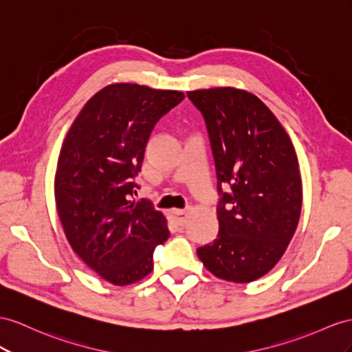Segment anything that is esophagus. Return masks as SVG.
Returning <instances> with one entry per match:
<instances>
[{"instance_id":"esophagus-1","label":"esophagus","mask_w":352,"mask_h":352,"mask_svg":"<svg viewBox=\"0 0 352 352\" xmlns=\"http://www.w3.org/2000/svg\"><path fill=\"white\" fill-rule=\"evenodd\" d=\"M170 217H173V220L175 221V224H178V226H183L187 220V214L183 210H173L170 211Z\"/></svg>"}]
</instances>
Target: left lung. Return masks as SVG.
<instances>
[{"instance_id": "left-lung-1", "label": "left lung", "mask_w": 352, "mask_h": 352, "mask_svg": "<svg viewBox=\"0 0 352 352\" xmlns=\"http://www.w3.org/2000/svg\"><path fill=\"white\" fill-rule=\"evenodd\" d=\"M187 96L206 123L219 193V235L197 248V256L217 278L251 283L278 263L299 223L302 179L294 147L253 94L215 87Z\"/></svg>"}]
</instances>
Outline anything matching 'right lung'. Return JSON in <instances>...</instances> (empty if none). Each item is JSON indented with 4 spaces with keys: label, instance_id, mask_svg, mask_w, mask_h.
<instances>
[{
    "label": "right lung",
    "instance_id": "right-lung-1",
    "mask_svg": "<svg viewBox=\"0 0 352 352\" xmlns=\"http://www.w3.org/2000/svg\"><path fill=\"white\" fill-rule=\"evenodd\" d=\"M184 99L177 90L119 83L89 99L62 144L55 177L58 214L76 254L114 285L153 270L155 248L168 239L165 217L141 187L147 142L156 123Z\"/></svg>",
    "mask_w": 352,
    "mask_h": 352
}]
</instances>
